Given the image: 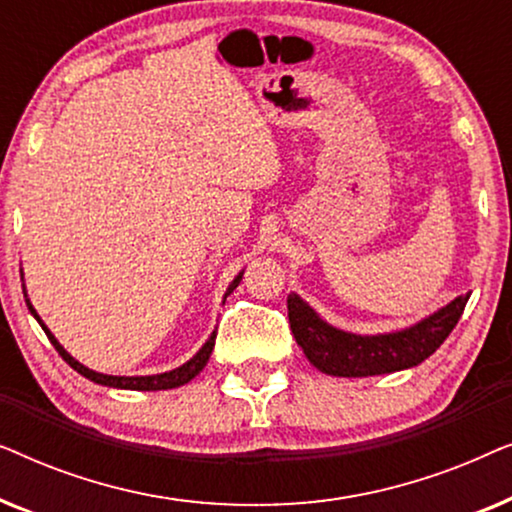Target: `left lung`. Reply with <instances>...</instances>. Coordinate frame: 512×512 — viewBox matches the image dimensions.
I'll return each mask as SVG.
<instances>
[{
	"label": "left lung",
	"instance_id": "obj_1",
	"mask_svg": "<svg viewBox=\"0 0 512 512\" xmlns=\"http://www.w3.org/2000/svg\"><path fill=\"white\" fill-rule=\"evenodd\" d=\"M468 296L471 293L454 298L415 326L382 335H356L333 328L296 293H291L286 307L293 338L314 368L335 377H368L396 373L429 359L457 326Z\"/></svg>",
	"mask_w": 512,
	"mask_h": 512
}]
</instances>
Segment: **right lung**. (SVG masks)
I'll return each mask as SVG.
<instances>
[{
	"label": "right lung",
	"mask_w": 512,
	"mask_h": 512,
	"mask_svg": "<svg viewBox=\"0 0 512 512\" xmlns=\"http://www.w3.org/2000/svg\"><path fill=\"white\" fill-rule=\"evenodd\" d=\"M240 279H242V272L240 275H237L233 282H230V286H228V291H226V298L230 296V293H233V289H237V284H240ZM27 296V293H25ZM25 303H27V307H30V312L34 314V319L39 321L41 324V328H44V333L48 335V340H51V345L58 349V354L62 356V359H65L69 366H72L76 373L79 375H83V377H88L90 382H97V384H104V387H116V389H135V391H160V389H174V387H181V384H186V382H191L195 375L200 373L202 368L207 366V361H209V354H212V349H214V340H216V331L209 335V340L205 342V345H202V349L198 354L193 356L191 361H186L184 366H179V368H174V370H170V373H160V375H139V377H118V375H104V373H95V370H90V368H86L83 366V363H79L74 359V356H69L67 352H65V347L60 345L58 340H55V335L48 331L46 328V324L44 321L39 319V314H37V310H34L32 307V303L30 300L25 298Z\"/></svg>",
	"instance_id": "add662e5"
}]
</instances>
